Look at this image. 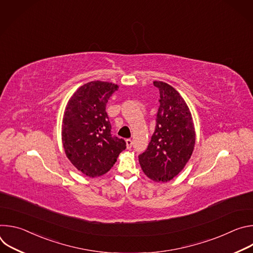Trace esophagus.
<instances>
[{"mask_svg": "<svg viewBox=\"0 0 253 253\" xmlns=\"http://www.w3.org/2000/svg\"><path fill=\"white\" fill-rule=\"evenodd\" d=\"M126 145H127V148L130 149L132 147V145H133V141L131 139H127L126 140Z\"/></svg>", "mask_w": 253, "mask_h": 253, "instance_id": "1", "label": "esophagus"}]
</instances>
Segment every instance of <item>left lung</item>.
Segmentation results:
<instances>
[{"label":"left lung","mask_w":253,"mask_h":253,"mask_svg":"<svg viewBox=\"0 0 253 253\" xmlns=\"http://www.w3.org/2000/svg\"><path fill=\"white\" fill-rule=\"evenodd\" d=\"M159 89L155 131L145 152L139 155L143 172L155 182H168L181 172L195 145V129L189 108L172 86L154 81Z\"/></svg>","instance_id":"left-lung-1"}]
</instances>
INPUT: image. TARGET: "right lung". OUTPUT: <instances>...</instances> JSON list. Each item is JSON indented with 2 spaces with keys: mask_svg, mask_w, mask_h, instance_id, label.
Returning <instances> with one entry per match:
<instances>
[{
  "mask_svg": "<svg viewBox=\"0 0 253 253\" xmlns=\"http://www.w3.org/2000/svg\"><path fill=\"white\" fill-rule=\"evenodd\" d=\"M118 85L92 81L81 86L67 103L62 122L66 156L79 171L98 177L109 171L126 142L111 134L106 104Z\"/></svg>",
  "mask_w": 253,
  "mask_h": 253,
  "instance_id": "obj_1",
  "label": "right lung"
}]
</instances>
